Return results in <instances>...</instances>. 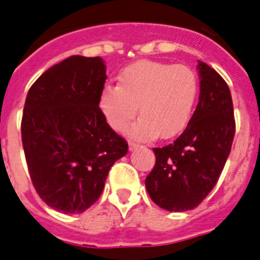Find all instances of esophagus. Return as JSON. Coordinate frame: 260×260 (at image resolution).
Segmentation results:
<instances>
[{
	"label": "esophagus",
	"mask_w": 260,
	"mask_h": 260,
	"mask_svg": "<svg viewBox=\"0 0 260 260\" xmlns=\"http://www.w3.org/2000/svg\"><path fill=\"white\" fill-rule=\"evenodd\" d=\"M139 147H140V144H137V143H132V141L129 143V151H135V149H137Z\"/></svg>",
	"instance_id": "obj_1"
}]
</instances>
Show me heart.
<instances>
[{
    "label": "heart",
    "instance_id": "obj_1",
    "mask_svg": "<svg viewBox=\"0 0 260 260\" xmlns=\"http://www.w3.org/2000/svg\"><path fill=\"white\" fill-rule=\"evenodd\" d=\"M199 97V79L187 65L159 61H137L119 76V86L107 85L99 97V107L112 129L124 132L132 125L135 139H172L188 125Z\"/></svg>",
    "mask_w": 260,
    "mask_h": 260
}]
</instances>
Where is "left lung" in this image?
<instances>
[{
  "label": "left lung",
  "instance_id": "left-lung-1",
  "mask_svg": "<svg viewBox=\"0 0 260 260\" xmlns=\"http://www.w3.org/2000/svg\"><path fill=\"white\" fill-rule=\"evenodd\" d=\"M199 103L184 132L163 148L145 179L151 199L167 211L193 210L218 183L227 161L235 119L231 92L218 72L199 61Z\"/></svg>",
  "mask_w": 260,
  "mask_h": 260
}]
</instances>
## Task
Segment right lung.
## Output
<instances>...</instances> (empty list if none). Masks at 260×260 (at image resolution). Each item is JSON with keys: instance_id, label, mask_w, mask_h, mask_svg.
Masks as SVG:
<instances>
[{"instance_id": "add662e5", "label": "right lung", "mask_w": 260, "mask_h": 260, "mask_svg": "<svg viewBox=\"0 0 260 260\" xmlns=\"http://www.w3.org/2000/svg\"><path fill=\"white\" fill-rule=\"evenodd\" d=\"M105 80L103 58L71 56L27 92L21 121L27 170L40 198L62 214L88 210L128 152L99 107Z\"/></svg>"}]
</instances>
